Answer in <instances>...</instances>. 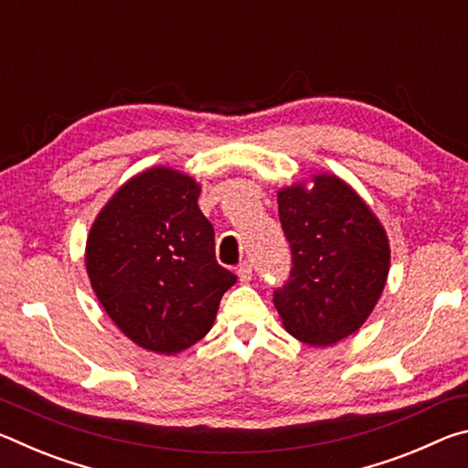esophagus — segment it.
Listing matches in <instances>:
<instances>
[{
  "label": "esophagus",
  "mask_w": 468,
  "mask_h": 468,
  "mask_svg": "<svg viewBox=\"0 0 468 468\" xmlns=\"http://www.w3.org/2000/svg\"><path fill=\"white\" fill-rule=\"evenodd\" d=\"M237 276H239L241 282H250L251 281V264L243 262L239 268H237Z\"/></svg>",
  "instance_id": "34e87169"
}]
</instances>
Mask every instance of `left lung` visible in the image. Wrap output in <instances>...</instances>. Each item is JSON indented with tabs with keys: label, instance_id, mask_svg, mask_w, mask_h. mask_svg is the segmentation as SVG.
Listing matches in <instances>:
<instances>
[{
	"label": "left lung",
	"instance_id": "8db88e82",
	"mask_svg": "<svg viewBox=\"0 0 468 468\" xmlns=\"http://www.w3.org/2000/svg\"><path fill=\"white\" fill-rule=\"evenodd\" d=\"M276 200L292 253L291 279L272 299L282 326L305 345H336L366 324L386 287V229L332 173L281 187Z\"/></svg>",
	"mask_w": 468,
	"mask_h": 468
}]
</instances>
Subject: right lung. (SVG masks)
Listing matches in <instances>:
<instances>
[{
	"label": "right lung",
	"mask_w": 468,
	"mask_h": 468,
	"mask_svg": "<svg viewBox=\"0 0 468 468\" xmlns=\"http://www.w3.org/2000/svg\"><path fill=\"white\" fill-rule=\"evenodd\" d=\"M200 184L150 167L111 196L86 239L94 295L132 343L176 355L202 340L237 276L217 262Z\"/></svg>",
	"instance_id": "right-lung-1"
}]
</instances>
